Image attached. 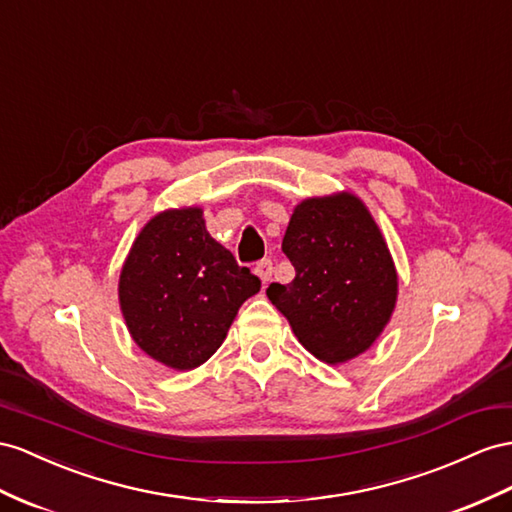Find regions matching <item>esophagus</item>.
Wrapping results in <instances>:
<instances>
[{
  "instance_id": "34e87169",
  "label": "esophagus",
  "mask_w": 512,
  "mask_h": 512,
  "mask_svg": "<svg viewBox=\"0 0 512 512\" xmlns=\"http://www.w3.org/2000/svg\"><path fill=\"white\" fill-rule=\"evenodd\" d=\"M255 272H257V277L261 281L268 283L272 279V259H261L259 264L255 266Z\"/></svg>"
}]
</instances>
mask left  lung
I'll return each instance as SVG.
<instances>
[{
  "instance_id": "obj_1",
  "label": "left lung",
  "mask_w": 512,
  "mask_h": 512,
  "mask_svg": "<svg viewBox=\"0 0 512 512\" xmlns=\"http://www.w3.org/2000/svg\"><path fill=\"white\" fill-rule=\"evenodd\" d=\"M281 248L296 277L266 294L298 342L331 365L368 350L396 307L398 274L365 205L348 192L303 201Z\"/></svg>"
}]
</instances>
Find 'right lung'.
<instances>
[{"label": "right lung", "mask_w": 512, "mask_h": 512, "mask_svg": "<svg viewBox=\"0 0 512 512\" xmlns=\"http://www.w3.org/2000/svg\"><path fill=\"white\" fill-rule=\"evenodd\" d=\"M259 277L205 229L199 207L157 214L121 272L119 298L134 342L175 370L199 368L225 342Z\"/></svg>", "instance_id": "obj_1"}]
</instances>
